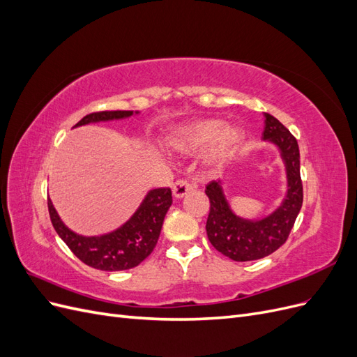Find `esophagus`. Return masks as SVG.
Wrapping results in <instances>:
<instances>
[{
	"label": "esophagus",
	"instance_id": "esophagus-1",
	"mask_svg": "<svg viewBox=\"0 0 357 357\" xmlns=\"http://www.w3.org/2000/svg\"><path fill=\"white\" fill-rule=\"evenodd\" d=\"M192 188L193 186H192V183L189 180H185V178L177 180L174 183V186H172V195H174V198L180 199L185 195H188V193L192 190Z\"/></svg>",
	"mask_w": 357,
	"mask_h": 357
}]
</instances>
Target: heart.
Wrapping results in <instances>:
<instances>
[{
    "mask_svg": "<svg viewBox=\"0 0 357 357\" xmlns=\"http://www.w3.org/2000/svg\"><path fill=\"white\" fill-rule=\"evenodd\" d=\"M241 137V131L234 125H223L218 119H202L176 129L169 146L181 152H197L207 147L208 162L219 165L232 156Z\"/></svg>",
    "mask_w": 357,
    "mask_h": 357,
    "instance_id": "1",
    "label": "heart"
}]
</instances>
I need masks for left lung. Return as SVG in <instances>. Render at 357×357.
<instances>
[{
    "mask_svg": "<svg viewBox=\"0 0 357 357\" xmlns=\"http://www.w3.org/2000/svg\"><path fill=\"white\" fill-rule=\"evenodd\" d=\"M262 138L278 147L286 167L287 192L275 211L261 220L243 219L231 210L220 180L211 181L205 188L210 199V213L205 225L208 240L215 250L236 262L262 259L282 247L294 228L304 199L296 138L268 113H265Z\"/></svg>",
    "mask_w": 357,
    "mask_h": 357,
    "instance_id": "left-lung-1",
    "label": "left lung"
}]
</instances>
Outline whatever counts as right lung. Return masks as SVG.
Here are the masks:
<instances>
[{"mask_svg":"<svg viewBox=\"0 0 357 357\" xmlns=\"http://www.w3.org/2000/svg\"><path fill=\"white\" fill-rule=\"evenodd\" d=\"M132 114L134 112L126 110L91 113L84 116L79 123H75L74 128L95 122L117 121V119H125ZM171 204L172 197L169 188L152 189L149 190L131 219L125 222L121 228L98 236H83L63 225L52 201L47 198L52 225L62 241L83 264L101 269V271H123V269H131L142 264L153 252Z\"/></svg>","mask_w":357,"mask_h":357,"instance_id":"add662e5","label":"right lung"}]
</instances>
